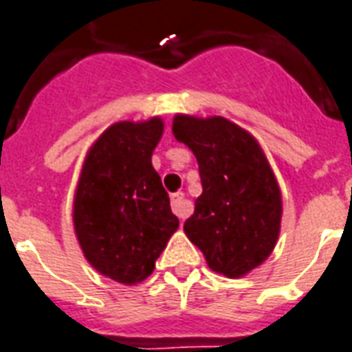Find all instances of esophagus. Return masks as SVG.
<instances>
[{
  "label": "esophagus",
  "instance_id": "34e87169",
  "mask_svg": "<svg viewBox=\"0 0 352 352\" xmlns=\"http://www.w3.org/2000/svg\"><path fill=\"white\" fill-rule=\"evenodd\" d=\"M171 210H173V214H175L179 219H186L188 215L192 214V204L188 203L186 197H184V193L177 192L171 195Z\"/></svg>",
  "mask_w": 352,
  "mask_h": 352
}]
</instances>
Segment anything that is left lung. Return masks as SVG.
<instances>
[{
    "label": "left lung",
    "instance_id": "obj_1",
    "mask_svg": "<svg viewBox=\"0 0 352 352\" xmlns=\"http://www.w3.org/2000/svg\"><path fill=\"white\" fill-rule=\"evenodd\" d=\"M173 135L195 155L203 184L184 232L212 270L241 278L261 265L278 241L276 177L256 138L226 118L177 115Z\"/></svg>",
    "mask_w": 352,
    "mask_h": 352
}]
</instances>
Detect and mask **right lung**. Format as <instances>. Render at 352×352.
<instances>
[{"label":"right lung","mask_w":352,"mask_h":352,"mask_svg":"<svg viewBox=\"0 0 352 352\" xmlns=\"http://www.w3.org/2000/svg\"><path fill=\"white\" fill-rule=\"evenodd\" d=\"M162 120L118 122L87 153L74 197L73 219L87 261L118 283L135 285L177 230L170 197L151 166Z\"/></svg>","instance_id":"right-lung-1"}]
</instances>
